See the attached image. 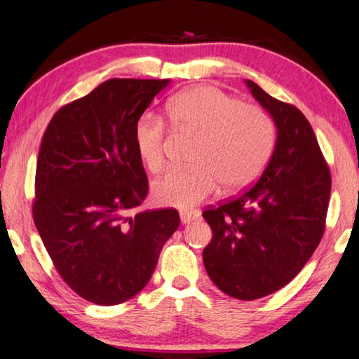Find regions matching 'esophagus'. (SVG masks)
Here are the masks:
<instances>
[{"label": "esophagus", "instance_id": "34e87169", "mask_svg": "<svg viewBox=\"0 0 359 359\" xmlns=\"http://www.w3.org/2000/svg\"><path fill=\"white\" fill-rule=\"evenodd\" d=\"M196 217H198L196 212H180V221H182V224H190V222H194Z\"/></svg>", "mask_w": 359, "mask_h": 359}]
</instances>
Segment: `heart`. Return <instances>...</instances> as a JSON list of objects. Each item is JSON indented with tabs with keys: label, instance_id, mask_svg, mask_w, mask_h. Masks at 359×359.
I'll use <instances>...</instances> for the list:
<instances>
[{
	"label": "heart",
	"instance_id": "1",
	"mask_svg": "<svg viewBox=\"0 0 359 359\" xmlns=\"http://www.w3.org/2000/svg\"><path fill=\"white\" fill-rule=\"evenodd\" d=\"M175 130L200 137L191 169H175L153 187L154 201L163 206L191 210L221 185L232 194L259 177L276 145V124L255 104L214 87H194L175 95L168 104ZM133 140L138 156L153 174L165 165V126L159 116L143 114Z\"/></svg>",
	"mask_w": 359,
	"mask_h": 359
}]
</instances>
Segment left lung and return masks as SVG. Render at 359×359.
<instances>
[{
    "instance_id": "obj_1",
    "label": "left lung",
    "mask_w": 359,
    "mask_h": 359,
    "mask_svg": "<svg viewBox=\"0 0 359 359\" xmlns=\"http://www.w3.org/2000/svg\"><path fill=\"white\" fill-rule=\"evenodd\" d=\"M276 124L272 156L259 180L203 212L212 238L203 263L219 290L238 299L271 295L311 258L324 233L330 172L303 112L245 80Z\"/></svg>"
}]
</instances>
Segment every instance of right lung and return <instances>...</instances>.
<instances>
[{
    "instance_id": "1",
    "label": "right lung",
    "mask_w": 359,
    "mask_h": 359,
    "mask_svg": "<svg viewBox=\"0 0 359 359\" xmlns=\"http://www.w3.org/2000/svg\"><path fill=\"white\" fill-rule=\"evenodd\" d=\"M169 82L106 80L62 106L43 135L36 231L64 282L101 306L124 303L147 285L180 224L170 208L128 214L148 194L133 130Z\"/></svg>"
}]
</instances>
